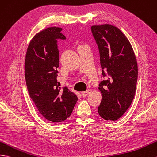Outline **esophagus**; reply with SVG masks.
I'll return each mask as SVG.
<instances>
[{
  "label": "esophagus",
  "instance_id": "34e87169",
  "mask_svg": "<svg viewBox=\"0 0 157 157\" xmlns=\"http://www.w3.org/2000/svg\"><path fill=\"white\" fill-rule=\"evenodd\" d=\"M91 92H92V90H88L86 91V92H82V96H83V97H86V96H87V95H89V94H90Z\"/></svg>",
  "mask_w": 157,
  "mask_h": 157
}]
</instances>
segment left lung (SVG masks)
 I'll list each match as a JSON object with an SVG mask.
<instances>
[{"instance_id": "left-lung-1", "label": "left lung", "mask_w": 157, "mask_h": 157, "mask_svg": "<svg viewBox=\"0 0 157 157\" xmlns=\"http://www.w3.org/2000/svg\"><path fill=\"white\" fill-rule=\"evenodd\" d=\"M92 34L98 46L102 75L99 84L102 99L98 114L106 120L119 119L128 110L135 95L138 65L132 47L120 29L109 24L93 25Z\"/></svg>"}]
</instances>
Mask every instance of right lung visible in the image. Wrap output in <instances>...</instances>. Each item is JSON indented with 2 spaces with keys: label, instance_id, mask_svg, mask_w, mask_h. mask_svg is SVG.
<instances>
[{
  "label": "right lung",
  "instance_id": "obj_1",
  "mask_svg": "<svg viewBox=\"0 0 157 157\" xmlns=\"http://www.w3.org/2000/svg\"><path fill=\"white\" fill-rule=\"evenodd\" d=\"M62 29L48 27L36 34L29 44L25 61V75L31 100L43 117L52 123L64 121L78 101L67 87L57 82L59 51L57 39L66 37Z\"/></svg>",
  "mask_w": 157,
  "mask_h": 157
}]
</instances>
